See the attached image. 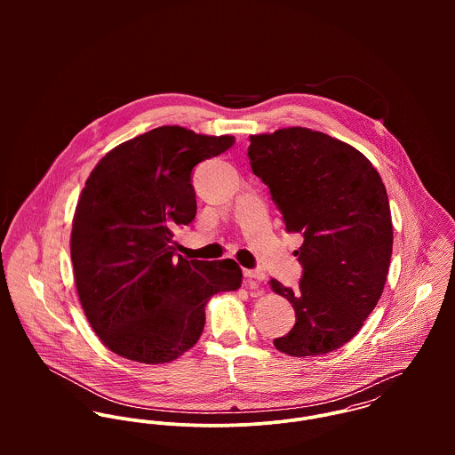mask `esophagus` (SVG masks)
Segmentation results:
<instances>
[{"instance_id":"1","label":"esophagus","mask_w":455,"mask_h":455,"mask_svg":"<svg viewBox=\"0 0 455 455\" xmlns=\"http://www.w3.org/2000/svg\"><path fill=\"white\" fill-rule=\"evenodd\" d=\"M243 276L247 278L249 285H251L252 289H256L258 282H260V280L264 278V271H262V269H243Z\"/></svg>"}]
</instances>
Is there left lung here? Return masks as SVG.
Masks as SVG:
<instances>
[{
	"instance_id": "1",
	"label": "left lung",
	"mask_w": 455,
	"mask_h": 455,
	"mask_svg": "<svg viewBox=\"0 0 455 455\" xmlns=\"http://www.w3.org/2000/svg\"><path fill=\"white\" fill-rule=\"evenodd\" d=\"M254 175L267 186L287 233H299L298 289L271 278L296 324L276 350L321 355L350 341L377 307L389 271L392 220L386 186L354 147L307 128L251 136Z\"/></svg>"
}]
</instances>
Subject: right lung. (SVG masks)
<instances>
[{
	"label": "right lung",
	"instance_id": "add662e5",
	"mask_svg": "<svg viewBox=\"0 0 455 455\" xmlns=\"http://www.w3.org/2000/svg\"><path fill=\"white\" fill-rule=\"evenodd\" d=\"M233 143L229 134L161 126L91 172L73 217L71 262L89 324L121 357L175 361L199 339L208 299L240 287L235 260L184 259L173 242V229L195 220L193 168Z\"/></svg>",
	"mask_w": 455,
	"mask_h": 455
}]
</instances>
